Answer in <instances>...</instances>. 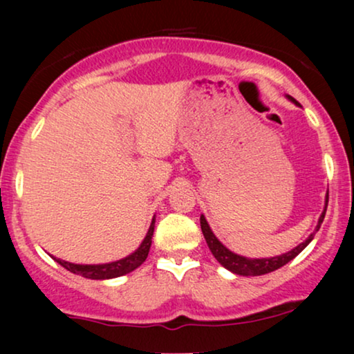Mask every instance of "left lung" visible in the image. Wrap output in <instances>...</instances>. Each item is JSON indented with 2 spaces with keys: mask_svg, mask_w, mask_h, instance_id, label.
I'll return each instance as SVG.
<instances>
[{
  "mask_svg": "<svg viewBox=\"0 0 354 354\" xmlns=\"http://www.w3.org/2000/svg\"><path fill=\"white\" fill-rule=\"evenodd\" d=\"M288 98L292 100L295 104H298V101L293 100L292 96H288ZM327 203H328V195L326 198V209H324L322 216L319 217V224H317L316 230H319V227H321L324 217H326ZM200 222H201L203 235H205L206 243H207V246H209L211 253L214 254V258L219 261V263L224 266L225 269H229L234 274H239V275H263V274H269V272H272V270L280 269L282 266L290 263V261H292L293 258H297V256L301 253L304 248H306V246L309 245V241H311L313 236H314V234H311L306 240L303 241V243H299L297 248H293L292 251H288V253H285L282 256H275V258H263V259H246V258H243V256L232 253L230 250H227L225 246L216 239V235L212 234L209 225H207L205 216H201Z\"/></svg>",
  "mask_w": 354,
  "mask_h": 354,
  "instance_id": "left-lung-1",
  "label": "left lung"
}]
</instances>
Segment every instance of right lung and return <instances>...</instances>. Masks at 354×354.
I'll return each mask as SVG.
<instances>
[{
    "label": "right lung",
    "instance_id": "add662e5",
    "mask_svg": "<svg viewBox=\"0 0 354 354\" xmlns=\"http://www.w3.org/2000/svg\"><path fill=\"white\" fill-rule=\"evenodd\" d=\"M153 232H154V219L149 225V230L145 240L140 245V248L132 253L127 258L114 261V263L109 264H96V266H84V264H72L67 263V261L62 259H56L62 268H66L71 272L79 274L82 277L86 279H95V280H104V279H114V277H120V275H125L129 272H132L137 268H140L145 263V259L148 258L149 253V246H151V239H153Z\"/></svg>",
    "mask_w": 354,
    "mask_h": 354
}]
</instances>
